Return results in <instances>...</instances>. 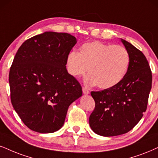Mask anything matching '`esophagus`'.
<instances>
[{"instance_id":"esophagus-1","label":"esophagus","mask_w":158,"mask_h":158,"mask_svg":"<svg viewBox=\"0 0 158 158\" xmlns=\"http://www.w3.org/2000/svg\"><path fill=\"white\" fill-rule=\"evenodd\" d=\"M82 89H83V93L84 94H89V93H90V91H89V89L87 88H85V87H83Z\"/></svg>"}]
</instances>
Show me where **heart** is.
I'll list each match as a JSON object with an SVG mask.
<instances>
[{
  "label": "heart",
  "instance_id": "obj_1",
  "mask_svg": "<svg viewBox=\"0 0 158 158\" xmlns=\"http://www.w3.org/2000/svg\"><path fill=\"white\" fill-rule=\"evenodd\" d=\"M130 54L121 45L100 41L83 43L80 52L72 50L66 58V69L73 77H79L87 71L89 84L108 89L118 84L125 76L130 65Z\"/></svg>",
  "mask_w": 158,
  "mask_h": 158
}]
</instances>
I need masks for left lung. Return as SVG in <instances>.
<instances>
[{"label":"left lung","instance_id":"8db88e82","mask_svg":"<svg viewBox=\"0 0 158 158\" xmlns=\"http://www.w3.org/2000/svg\"><path fill=\"white\" fill-rule=\"evenodd\" d=\"M122 42L130 58L123 80L113 88L91 92L95 108L89 124L95 133L107 137L127 133L139 123L152 89V75L147 58L130 42Z\"/></svg>","mask_w":158,"mask_h":158}]
</instances>
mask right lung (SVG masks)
I'll return each mask as SVG.
<instances>
[{"mask_svg":"<svg viewBox=\"0 0 158 158\" xmlns=\"http://www.w3.org/2000/svg\"><path fill=\"white\" fill-rule=\"evenodd\" d=\"M77 43L67 33L47 31L28 39L17 50L9 75L13 108L29 129L40 133L63 126L82 87L67 73L66 58Z\"/></svg>","mask_w":158,"mask_h":158,"instance_id":"right-lung-1","label":"right lung"}]
</instances>
